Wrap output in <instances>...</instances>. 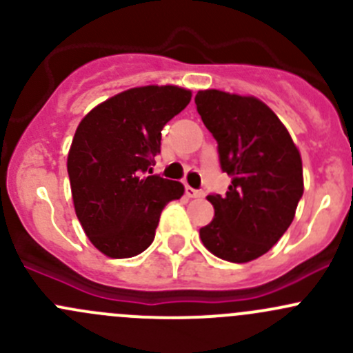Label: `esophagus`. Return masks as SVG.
I'll return each instance as SVG.
<instances>
[{
  "instance_id": "esophagus-1",
  "label": "esophagus",
  "mask_w": 353,
  "mask_h": 353,
  "mask_svg": "<svg viewBox=\"0 0 353 353\" xmlns=\"http://www.w3.org/2000/svg\"><path fill=\"white\" fill-rule=\"evenodd\" d=\"M186 194H188V196H190V198H201L205 193H203L201 190H194V188L188 186V188H186Z\"/></svg>"
}]
</instances>
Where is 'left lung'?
Listing matches in <instances>:
<instances>
[{
	"instance_id": "1",
	"label": "left lung",
	"mask_w": 353,
	"mask_h": 353,
	"mask_svg": "<svg viewBox=\"0 0 353 353\" xmlns=\"http://www.w3.org/2000/svg\"><path fill=\"white\" fill-rule=\"evenodd\" d=\"M198 114L216 140L225 194H208L215 216L199 229L212 254L248 263L268 252L294 220L304 193L302 160L279 117L254 97L201 90Z\"/></svg>"
}]
</instances>
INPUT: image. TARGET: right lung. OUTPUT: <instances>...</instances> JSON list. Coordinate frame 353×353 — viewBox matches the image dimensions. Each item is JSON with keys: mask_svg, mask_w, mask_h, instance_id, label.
Listing matches in <instances>:
<instances>
[{"mask_svg": "<svg viewBox=\"0 0 353 353\" xmlns=\"http://www.w3.org/2000/svg\"><path fill=\"white\" fill-rule=\"evenodd\" d=\"M190 101V90L172 85L131 88L78 124L68 154L74 212L90 243L109 258L143 252L163 206L183 196L181 183L146 172L160 154L163 126Z\"/></svg>", "mask_w": 353, "mask_h": 353, "instance_id": "1", "label": "right lung"}]
</instances>
